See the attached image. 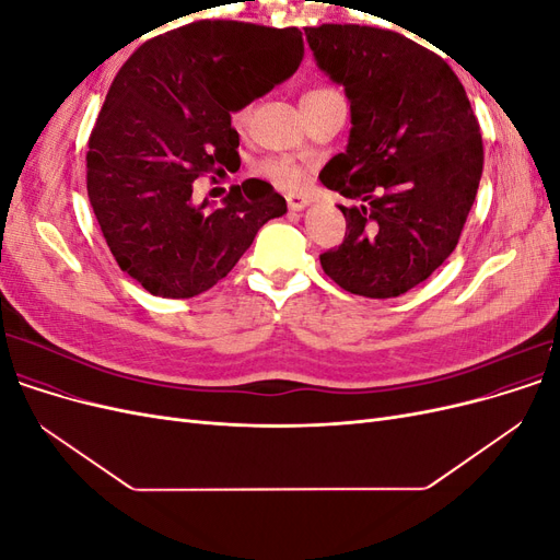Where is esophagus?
<instances>
[{"mask_svg":"<svg viewBox=\"0 0 560 560\" xmlns=\"http://www.w3.org/2000/svg\"><path fill=\"white\" fill-rule=\"evenodd\" d=\"M311 198L303 196V194H287V208H290L292 212H301L303 208H308Z\"/></svg>","mask_w":560,"mask_h":560,"instance_id":"34e87169","label":"esophagus"}]
</instances>
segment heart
<instances>
[{"mask_svg":"<svg viewBox=\"0 0 560 560\" xmlns=\"http://www.w3.org/2000/svg\"><path fill=\"white\" fill-rule=\"evenodd\" d=\"M331 93H336V91H331V89H311V91L303 93L301 103H303V100L325 97V95H331ZM247 121H249V107H241V109H235L231 114L233 128L243 130L247 126ZM259 173L268 182H273L276 186H280V189H301V186L306 184V165L290 159V156H268V159H264L261 165H259Z\"/></svg>","mask_w":560,"mask_h":560,"instance_id":"heart-1","label":"heart"}]
</instances>
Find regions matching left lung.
<instances>
[{"instance_id":"1","label":"left lung","mask_w":560,"mask_h":560,"mask_svg":"<svg viewBox=\"0 0 560 560\" xmlns=\"http://www.w3.org/2000/svg\"><path fill=\"white\" fill-rule=\"evenodd\" d=\"M306 39L352 124L319 182L354 206H338L346 238L319 264L350 294L399 296L460 241L483 171L479 121L446 60L399 32L319 25Z\"/></svg>"}]
</instances>
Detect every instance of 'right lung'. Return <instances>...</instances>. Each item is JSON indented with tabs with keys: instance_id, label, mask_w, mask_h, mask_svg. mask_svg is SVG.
<instances>
[{
	"instance_id": "right-lung-1",
	"label": "right lung",
	"mask_w": 560,
	"mask_h": 560,
	"mask_svg": "<svg viewBox=\"0 0 560 560\" xmlns=\"http://www.w3.org/2000/svg\"><path fill=\"white\" fill-rule=\"evenodd\" d=\"M299 27L198 21L144 42L112 81L86 154L91 208L118 268L149 294L208 292L287 202L270 184L233 186L222 206L194 182L238 163L231 114L290 79Z\"/></svg>"
}]
</instances>
